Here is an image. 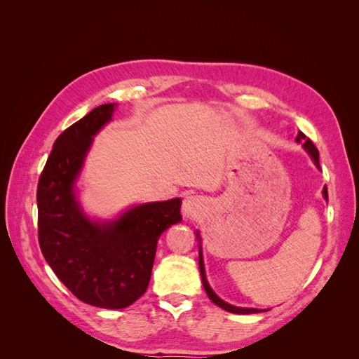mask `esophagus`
<instances>
[{"label":"esophagus","instance_id":"34e87169","mask_svg":"<svg viewBox=\"0 0 359 359\" xmlns=\"http://www.w3.org/2000/svg\"><path fill=\"white\" fill-rule=\"evenodd\" d=\"M202 206V201L198 196H187L182 202V212L186 215L196 214Z\"/></svg>","mask_w":359,"mask_h":359}]
</instances>
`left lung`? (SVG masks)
I'll return each mask as SVG.
<instances>
[{
	"instance_id": "left-lung-1",
	"label": "left lung",
	"mask_w": 359,
	"mask_h": 359,
	"mask_svg": "<svg viewBox=\"0 0 359 359\" xmlns=\"http://www.w3.org/2000/svg\"><path fill=\"white\" fill-rule=\"evenodd\" d=\"M297 142L304 145V148H306V149L309 151V154L311 156V158H313V161H314V165H316L318 168H320V166H319V151H318V148H316V147H314V144L311 142V140H310L306 135H304L302 132H298ZM323 198L328 201V190H327V187H323ZM198 238H199V236H198ZM199 241H201V240H199ZM199 268H201L202 283H203V287H205V290H206V295H208V297H210V299H211L214 304H217V306L222 307V309H223V310H226V311L238 313V314H252V313H257V311H259L257 309H241V307L231 306V304L224 302L223 299H220L219 297L215 295L214 290L210 287L208 281H206V277H205V268H203V260H202V250H201V255H199Z\"/></svg>"
}]
</instances>
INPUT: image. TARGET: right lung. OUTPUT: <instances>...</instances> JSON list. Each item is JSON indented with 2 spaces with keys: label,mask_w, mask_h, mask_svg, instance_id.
Here are the masks:
<instances>
[{
  "label": "right lung",
  "mask_w": 359,
  "mask_h": 359,
  "mask_svg": "<svg viewBox=\"0 0 359 359\" xmlns=\"http://www.w3.org/2000/svg\"><path fill=\"white\" fill-rule=\"evenodd\" d=\"M112 112L114 103L95 107L57 137L37 186L39 244L76 298L102 309H124L148 287L158 236L182 217L181 199L133 206L106 224L81 211L73 184L93 136Z\"/></svg>",
  "instance_id": "add662e5"
}]
</instances>
